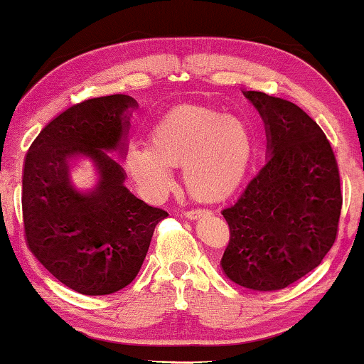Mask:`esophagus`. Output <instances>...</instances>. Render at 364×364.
Here are the masks:
<instances>
[{
  "instance_id": "1",
  "label": "esophagus",
  "mask_w": 364,
  "mask_h": 364,
  "mask_svg": "<svg viewBox=\"0 0 364 364\" xmlns=\"http://www.w3.org/2000/svg\"><path fill=\"white\" fill-rule=\"evenodd\" d=\"M209 214H210V210H208V209H191V210H186V213H183V216L189 218V219H199L203 216H209Z\"/></svg>"
}]
</instances>
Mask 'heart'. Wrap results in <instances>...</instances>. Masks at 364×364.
I'll use <instances>...</instances> for the list:
<instances>
[{
  "label": "heart",
  "instance_id": "b5f03b06",
  "mask_svg": "<svg viewBox=\"0 0 364 364\" xmlns=\"http://www.w3.org/2000/svg\"><path fill=\"white\" fill-rule=\"evenodd\" d=\"M253 155V138L243 119L219 109L181 105L150 129V143H132L124 167L138 187L160 197L172 183V167L182 165L183 183L205 203L224 199L243 181Z\"/></svg>",
  "mask_w": 364,
  "mask_h": 364
}]
</instances>
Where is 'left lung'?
Masks as SVG:
<instances>
[{
  "label": "left lung",
  "mask_w": 364,
  "mask_h": 364,
  "mask_svg": "<svg viewBox=\"0 0 364 364\" xmlns=\"http://www.w3.org/2000/svg\"><path fill=\"white\" fill-rule=\"evenodd\" d=\"M267 132V164L235 204L224 275L245 289L273 291L319 267L338 236L339 168L319 124L294 102L243 91Z\"/></svg>",
  "instance_id": "1"
}]
</instances>
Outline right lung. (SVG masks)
Here are the masks:
<instances>
[{
  "mask_svg": "<svg viewBox=\"0 0 364 364\" xmlns=\"http://www.w3.org/2000/svg\"><path fill=\"white\" fill-rule=\"evenodd\" d=\"M136 107L127 94L74 105L40 132L25 156L26 243L58 282L82 295L114 294L132 284L155 226L168 216L129 192L127 172L109 155L127 154ZM77 158H89L97 168L92 190L80 191L70 181Z\"/></svg>",
  "mask_w": 364,
  "mask_h": 364,
  "instance_id": "add662e5",
  "label": "right lung"
}]
</instances>
